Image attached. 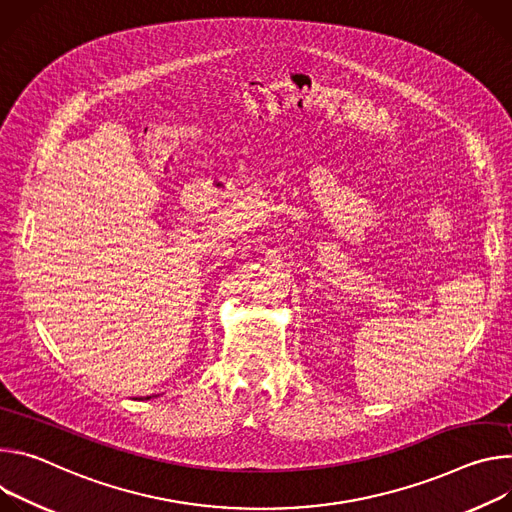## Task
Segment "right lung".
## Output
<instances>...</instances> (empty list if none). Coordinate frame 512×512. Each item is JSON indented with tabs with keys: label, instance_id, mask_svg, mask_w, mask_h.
I'll return each instance as SVG.
<instances>
[{
	"label": "right lung",
	"instance_id": "1",
	"mask_svg": "<svg viewBox=\"0 0 512 512\" xmlns=\"http://www.w3.org/2000/svg\"><path fill=\"white\" fill-rule=\"evenodd\" d=\"M148 399H150V396H146V401H148Z\"/></svg>",
	"mask_w": 512,
	"mask_h": 512
}]
</instances>
